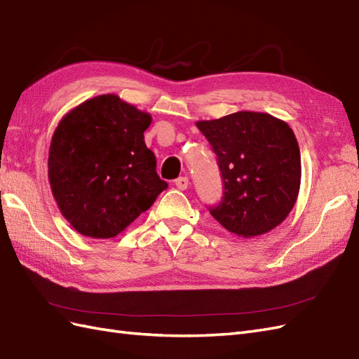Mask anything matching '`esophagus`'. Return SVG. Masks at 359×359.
Returning a JSON list of instances; mask_svg holds the SVG:
<instances>
[{
  "label": "esophagus",
  "mask_w": 359,
  "mask_h": 359,
  "mask_svg": "<svg viewBox=\"0 0 359 359\" xmlns=\"http://www.w3.org/2000/svg\"><path fill=\"white\" fill-rule=\"evenodd\" d=\"M175 186L180 190H186L189 187V178L187 177H180L178 180H175Z\"/></svg>",
  "instance_id": "34e87169"
}]
</instances>
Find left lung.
<instances>
[{"mask_svg": "<svg viewBox=\"0 0 359 359\" xmlns=\"http://www.w3.org/2000/svg\"><path fill=\"white\" fill-rule=\"evenodd\" d=\"M196 127L215 151L224 181L211 216L246 238L283 224L300 187V151L288 123L267 113L237 111Z\"/></svg>", "mask_w": 359, "mask_h": 359, "instance_id": "left-lung-1", "label": "left lung"}]
</instances>
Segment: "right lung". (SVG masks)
<instances>
[{"instance_id": "add662e5", "label": "right lung", "mask_w": 359, "mask_h": 359, "mask_svg": "<svg viewBox=\"0 0 359 359\" xmlns=\"http://www.w3.org/2000/svg\"><path fill=\"white\" fill-rule=\"evenodd\" d=\"M151 121L109 93L84 101L57 125L48 178L62 215L81 236L116 237L168 189L144 144Z\"/></svg>"}]
</instances>
